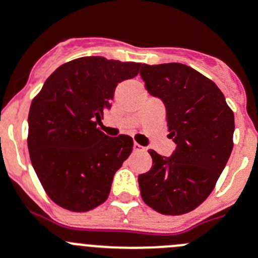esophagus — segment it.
I'll list each match as a JSON object with an SVG mask.
<instances>
[{
  "label": "esophagus",
  "mask_w": 258,
  "mask_h": 258,
  "mask_svg": "<svg viewBox=\"0 0 258 258\" xmlns=\"http://www.w3.org/2000/svg\"><path fill=\"white\" fill-rule=\"evenodd\" d=\"M133 150L136 151V152H139V151H146V148L136 142V143H134V145H133Z\"/></svg>",
  "instance_id": "1"
}]
</instances>
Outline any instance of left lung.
Instances as JSON below:
<instances>
[{
  "instance_id": "8db88e82",
  "label": "left lung",
  "mask_w": 258,
  "mask_h": 258,
  "mask_svg": "<svg viewBox=\"0 0 258 258\" xmlns=\"http://www.w3.org/2000/svg\"><path fill=\"white\" fill-rule=\"evenodd\" d=\"M141 77L164 101L176 145L170 157L148 151L152 167L138 176L141 196L162 215L186 214L209 197L230 157L234 113L211 79L183 63H143Z\"/></svg>"
}]
</instances>
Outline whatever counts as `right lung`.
<instances>
[{
    "label": "right lung",
    "instance_id": "right-lung-1",
    "mask_svg": "<svg viewBox=\"0 0 258 258\" xmlns=\"http://www.w3.org/2000/svg\"><path fill=\"white\" fill-rule=\"evenodd\" d=\"M139 62L87 56L63 63L30 105L28 150L47 196L62 209L86 212L107 200L115 172L133 151V139L98 127L120 82Z\"/></svg>",
    "mask_w": 258,
    "mask_h": 258
}]
</instances>
